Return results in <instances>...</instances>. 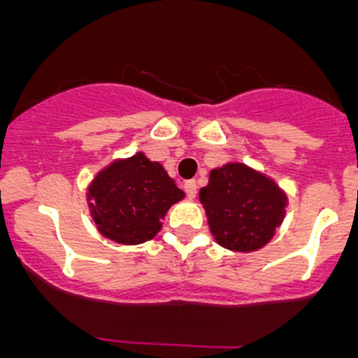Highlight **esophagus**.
<instances>
[{"label":"esophagus","instance_id":"34e87169","mask_svg":"<svg viewBox=\"0 0 358 358\" xmlns=\"http://www.w3.org/2000/svg\"><path fill=\"white\" fill-rule=\"evenodd\" d=\"M182 188H185L188 199H195V195H197V185H195V181H186Z\"/></svg>","mask_w":358,"mask_h":358}]
</instances>
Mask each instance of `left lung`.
<instances>
[{
	"mask_svg": "<svg viewBox=\"0 0 358 358\" xmlns=\"http://www.w3.org/2000/svg\"><path fill=\"white\" fill-rule=\"evenodd\" d=\"M199 201L215 242L235 252L265 248L289 206V197L273 177L235 161L211 170Z\"/></svg>",
	"mask_w": 358,
	"mask_h": 358,
	"instance_id": "1",
	"label": "left lung"
}]
</instances>
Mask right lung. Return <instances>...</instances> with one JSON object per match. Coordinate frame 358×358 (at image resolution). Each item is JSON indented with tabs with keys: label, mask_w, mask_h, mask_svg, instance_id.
Wrapping results in <instances>:
<instances>
[{
	"label": "right lung",
	"mask_w": 358,
	"mask_h": 358,
	"mask_svg": "<svg viewBox=\"0 0 358 358\" xmlns=\"http://www.w3.org/2000/svg\"><path fill=\"white\" fill-rule=\"evenodd\" d=\"M185 192L159 161L145 152L120 157L103 166L85 189V201L98 233L122 245L152 240L163 218Z\"/></svg>",
	"instance_id": "1"
}]
</instances>
